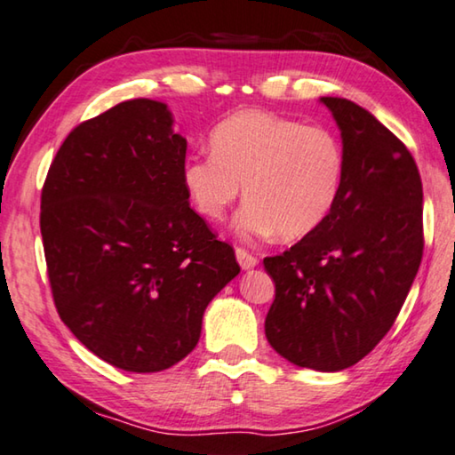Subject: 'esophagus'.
<instances>
[{
	"mask_svg": "<svg viewBox=\"0 0 455 455\" xmlns=\"http://www.w3.org/2000/svg\"><path fill=\"white\" fill-rule=\"evenodd\" d=\"M235 255H236V261H239V265L243 267L244 271L253 269V267H257V263H259V259H257L255 255H251L249 251H244V249H241V247H236Z\"/></svg>",
	"mask_w": 455,
	"mask_h": 455,
	"instance_id": "1",
	"label": "esophagus"
}]
</instances>
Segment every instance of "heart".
<instances>
[{
  "instance_id": "1",
  "label": "heart",
  "mask_w": 455,
  "mask_h": 455,
  "mask_svg": "<svg viewBox=\"0 0 455 455\" xmlns=\"http://www.w3.org/2000/svg\"><path fill=\"white\" fill-rule=\"evenodd\" d=\"M344 149L323 127L267 111H241L211 133V156L186 162L182 182L206 220H222L239 198L235 230L243 239H301L318 228L342 190Z\"/></svg>"
}]
</instances>
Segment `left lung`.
Here are the masks:
<instances>
[{"label":"left lung","instance_id":"obj_1","mask_svg":"<svg viewBox=\"0 0 455 455\" xmlns=\"http://www.w3.org/2000/svg\"><path fill=\"white\" fill-rule=\"evenodd\" d=\"M342 137L344 180L322 225L265 257L275 299L265 336L295 366L336 372L383 340L423 257V188L413 156L363 107L322 97Z\"/></svg>","mask_w":455,"mask_h":455}]
</instances>
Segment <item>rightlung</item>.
<instances>
[{
	"instance_id": "obj_1",
	"label": "right lung",
	"mask_w": 455,
	"mask_h": 455,
	"mask_svg": "<svg viewBox=\"0 0 455 455\" xmlns=\"http://www.w3.org/2000/svg\"><path fill=\"white\" fill-rule=\"evenodd\" d=\"M188 143L168 105L133 99L72 129L42 188L40 230L60 320L129 372L188 356L241 267L192 211Z\"/></svg>"
}]
</instances>
